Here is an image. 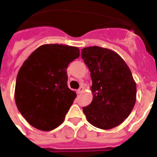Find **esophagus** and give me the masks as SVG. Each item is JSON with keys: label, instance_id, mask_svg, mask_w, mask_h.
Listing matches in <instances>:
<instances>
[{"label": "esophagus", "instance_id": "1", "mask_svg": "<svg viewBox=\"0 0 157 157\" xmlns=\"http://www.w3.org/2000/svg\"><path fill=\"white\" fill-rule=\"evenodd\" d=\"M83 91H84V88H83V86H80L79 88L78 89V93L81 94L82 92H83Z\"/></svg>", "mask_w": 157, "mask_h": 157}]
</instances>
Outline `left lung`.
<instances>
[{"label":"left lung","mask_w":157,"mask_h":157,"mask_svg":"<svg viewBox=\"0 0 157 157\" xmlns=\"http://www.w3.org/2000/svg\"><path fill=\"white\" fill-rule=\"evenodd\" d=\"M82 58L91 72L92 101L82 108L89 123L109 130L128 117L136 101V83L124 60L112 50L84 48Z\"/></svg>","instance_id":"left-lung-1"}]
</instances>
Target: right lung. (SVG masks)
I'll return each mask as SVG.
<instances>
[{"label":"right lung","instance_id":"1","mask_svg":"<svg viewBox=\"0 0 157 157\" xmlns=\"http://www.w3.org/2000/svg\"><path fill=\"white\" fill-rule=\"evenodd\" d=\"M79 55L77 47L44 44L21 66L15 85V103L35 128L48 131L64 121L77 96L68 87L66 69Z\"/></svg>","mask_w":157,"mask_h":157}]
</instances>
